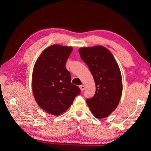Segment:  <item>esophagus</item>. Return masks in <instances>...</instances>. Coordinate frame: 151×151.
<instances>
[{
  "label": "esophagus",
  "mask_w": 151,
  "mask_h": 151,
  "mask_svg": "<svg viewBox=\"0 0 151 151\" xmlns=\"http://www.w3.org/2000/svg\"><path fill=\"white\" fill-rule=\"evenodd\" d=\"M79 88H80L81 91H83L85 90V87L84 85H81L79 86Z\"/></svg>",
  "instance_id": "1"
}]
</instances>
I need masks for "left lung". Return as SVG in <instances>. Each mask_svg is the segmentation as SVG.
Here are the masks:
<instances>
[{
  "label": "left lung",
  "instance_id": "8db88e82",
  "mask_svg": "<svg viewBox=\"0 0 151 151\" xmlns=\"http://www.w3.org/2000/svg\"><path fill=\"white\" fill-rule=\"evenodd\" d=\"M79 53L96 83L94 96L86 102L96 118L108 116L116 109L122 93L118 64L111 51L103 46L81 48Z\"/></svg>",
  "mask_w": 151,
  "mask_h": 151
}]
</instances>
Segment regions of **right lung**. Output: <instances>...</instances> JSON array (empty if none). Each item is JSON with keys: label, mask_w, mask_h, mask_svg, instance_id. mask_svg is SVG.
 Returning <instances> with one entry per match:
<instances>
[{"label": "right lung", "mask_w": 151, "mask_h": 151, "mask_svg": "<svg viewBox=\"0 0 151 151\" xmlns=\"http://www.w3.org/2000/svg\"><path fill=\"white\" fill-rule=\"evenodd\" d=\"M73 48L52 45L37 59L32 74V91L37 104L48 114L58 116L65 112L81 93L71 83L66 63Z\"/></svg>", "instance_id": "right-lung-1"}]
</instances>
